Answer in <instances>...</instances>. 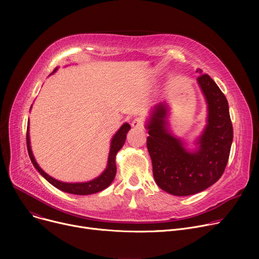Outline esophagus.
Segmentation results:
<instances>
[{
    "mask_svg": "<svg viewBox=\"0 0 259 259\" xmlns=\"http://www.w3.org/2000/svg\"><path fill=\"white\" fill-rule=\"evenodd\" d=\"M145 125H146V122L142 117H137L131 121V126L133 128H137V129H144Z\"/></svg>",
    "mask_w": 259,
    "mask_h": 259,
    "instance_id": "1",
    "label": "esophagus"
}]
</instances>
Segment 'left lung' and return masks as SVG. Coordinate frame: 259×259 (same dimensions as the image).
<instances>
[{"label": "left lung", "instance_id": "8db88e82", "mask_svg": "<svg viewBox=\"0 0 259 259\" xmlns=\"http://www.w3.org/2000/svg\"><path fill=\"white\" fill-rule=\"evenodd\" d=\"M198 84L208 103V124L198 140L199 148L188 152L167 128V107L154 108L147 128V147L152 160L153 176L164 191L187 196L203 191L219 181L226 169L233 141V127L225 94L215 81L201 73Z\"/></svg>", "mask_w": 259, "mask_h": 259}]
</instances>
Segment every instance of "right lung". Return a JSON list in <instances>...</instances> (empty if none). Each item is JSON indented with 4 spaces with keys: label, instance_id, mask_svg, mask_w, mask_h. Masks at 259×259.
<instances>
[{
    "label": "right lung",
    "instance_id": "add662e5",
    "mask_svg": "<svg viewBox=\"0 0 259 259\" xmlns=\"http://www.w3.org/2000/svg\"><path fill=\"white\" fill-rule=\"evenodd\" d=\"M57 70V68L54 69V71ZM53 71V72H54ZM28 127L27 126V134H26V143H27V150H28L29 157L31 159V162L33 164L34 168L43 175V178L46 179L52 186L56 188L62 190L64 192L67 193H71V194H77V195H88V194H93V193H98L102 190L106 189L109 185H110L113 180L116 173V166H115V156L116 153L120 150V148L122 145L125 144L126 141V134L131 128L129 124L125 122L122 125L119 130L116 132V134L113 137L111 141V148H110V152H109V157H108V165L106 170L97 178L95 180L87 183H75V184H69V183H63L59 182L57 180L52 179L51 176H49L47 173H45L42 169L39 168V166L36 164V161L33 157V154L31 152V148H30V141H29V133H28Z\"/></svg>",
    "mask_w": 259,
    "mask_h": 259
}]
</instances>
